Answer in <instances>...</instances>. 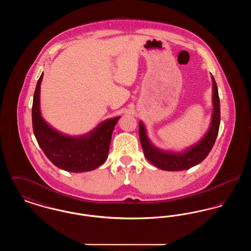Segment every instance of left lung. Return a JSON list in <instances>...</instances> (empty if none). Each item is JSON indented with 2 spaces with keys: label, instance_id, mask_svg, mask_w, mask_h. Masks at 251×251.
Returning <instances> with one entry per match:
<instances>
[{
  "label": "left lung",
  "instance_id": "8db88e82",
  "mask_svg": "<svg viewBox=\"0 0 251 251\" xmlns=\"http://www.w3.org/2000/svg\"><path fill=\"white\" fill-rule=\"evenodd\" d=\"M212 80L214 110L210 128L201 140L189 147L185 151L181 152H174L156 148L149 140L142 121L139 122V138L142 145L144 154L153 166L167 171L184 170L200 164L209 154L215 145L220 125V103L218 90L215 78L213 76Z\"/></svg>",
  "mask_w": 251,
  "mask_h": 251
}]
</instances>
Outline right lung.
I'll return each instance as SVG.
<instances>
[{"mask_svg": "<svg viewBox=\"0 0 251 251\" xmlns=\"http://www.w3.org/2000/svg\"><path fill=\"white\" fill-rule=\"evenodd\" d=\"M39 77L32 107L33 130L36 141L49 160L57 167L70 172L91 171L107 159L113 130L120 117L100 123L92 131L81 136H70L54 130L43 120L39 110Z\"/></svg>", "mask_w": 251, "mask_h": 251, "instance_id": "add662e5", "label": "right lung"}]
</instances>
